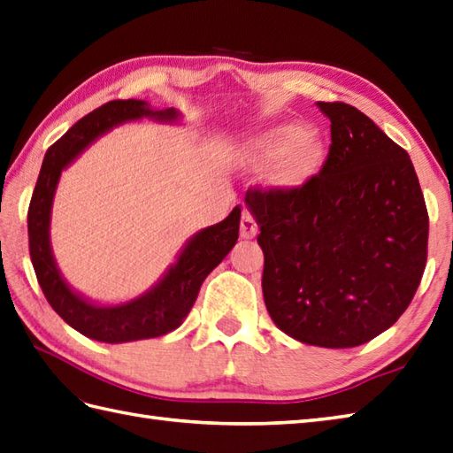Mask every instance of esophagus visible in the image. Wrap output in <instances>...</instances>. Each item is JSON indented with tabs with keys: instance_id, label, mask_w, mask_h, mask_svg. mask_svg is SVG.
Segmentation results:
<instances>
[{
	"instance_id": "obj_1",
	"label": "esophagus",
	"mask_w": 453,
	"mask_h": 453,
	"mask_svg": "<svg viewBox=\"0 0 453 453\" xmlns=\"http://www.w3.org/2000/svg\"><path fill=\"white\" fill-rule=\"evenodd\" d=\"M257 234H258V226H257L255 216H252L249 210H243V214H241V237L252 239Z\"/></svg>"
}]
</instances>
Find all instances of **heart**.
I'll use <instances>...</instances> for the list:
<instances>
[{
	"label": "heart",
	"mask_w": 453,
	"mask_h": 453,
	"mask_svg": "<svg viewBox=\"0 0 453 453\" xmlns=\"http://www.w3.org/2000/svg\"><path fill=\"white\" fill-rule=\"evenodd\" d=\"M324 146L320 136L297 123H280L252 136L247 156L252 162H266L268 179L281 188H297L317 173Z\"/></svg>",
	"instance_id": "b5f03b06"
}]
</instances>
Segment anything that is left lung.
<instances>
[{"label":"left lung","instance_id":"left-lung-1","mask_svg":"<svg viewBox=\"0 0 453 453\" xmlns=\"http://www.w3.org/2000/svg\"><path fill=\"white\" fill-rule=\"evenodd\" d=\"M330 119L322 170L297 188H249L260 227L262 293L293 340L343 349L390 328L423 278L428 214L411 157L363 111L317 102Z\"/></svg>","mask_w":453,"mask_h":453}]
</instances>
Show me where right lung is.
I'll use <instances>...</instances> for the list:
<instances>
[{
    "mask_svg": "<svg viewBox=\"0 0 453 453\" xmlns=\"http://www.w3.org/2000/svg\"><path fill=\"white\" fill-rule=\"evenodd\" d=\"M173 108L152 110L144 100H113L79 119L48 149L28 206V249L42 291L59 317L90 340L104 343H125L164 335L181 326L193 309L203 281L239 237L241 208L216 226L198 231L179 250L173 265L154 286L121 304H96L79 296L63 280L50 243L51 206L61 172L98 136L121 123L149 118L154 121H177Z\"/></svg>",
    "mask_w": 453,
    "mask_h": 453,
    "instance_id": "right-lung-1",
    "label": "right lung"
}]
</instances>
